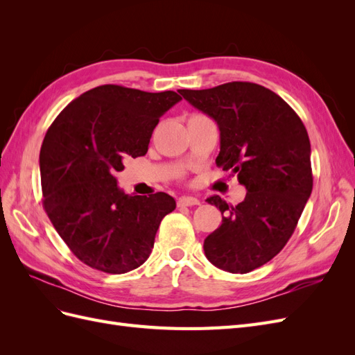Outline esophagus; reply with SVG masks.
Masks as SVG:
<instances>
[{
	"label": "esophagus",
	"mask_w": 355,
	"mask_h": 355,
	"mask_svg": "<svg viewBox=\"0 0 355 355\" xmlns=\"http://www.w3.org/2000/svg\"><path fill=\"white\" fill-rule=\"evenodd\" d=\"M200 200L196 197H180L178 200V206L179 207H191V206H198Z\"/></svg>",
	"instance_id": "34e87169"
}]
</instances>
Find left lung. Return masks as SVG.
<instances>
[{
  "label": "left lung",
  "instance_id": "1",
  "mask_svg": "<svg viewBox=\"0 0 355 355\" xmlns=\"http://www.w3.org/2000/svg\"><path fill=\"white\" fill-rule=\"evenodd\" d=\"M179 93L218 123L216 164L247 189L237 206L207 198L222 225L204 240V253L223 271L250 272L283 250L313 191L306 128L280 96L254 83Z\"/></svg>",
  "mask_w": 355,
  "mask_h": 355
}]
</instances>
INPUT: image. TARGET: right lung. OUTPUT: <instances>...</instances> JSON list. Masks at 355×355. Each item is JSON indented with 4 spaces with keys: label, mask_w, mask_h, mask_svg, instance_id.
Listing matches in <instances>:
<instances>
[{
    "label": "right lung",
    "mask_w": 355,
    "mask_h": 355,
    "mask_svg": "<svg viewBox=\"0 0 355 355\" xmlns=\"http://www.w3.org/2000/svg\"><path fill=\"white\" fill-rule=\"evenodd\" d=\"M180 99L105 84L73 99L49 127L40 151L42 207L83 263L124 274L151 254L176 201L166 192L124 194L115 173L128 157L146 154L159 116Z\"/></svg>",
    "instance_id": "obj_1"
}]
</instances>
